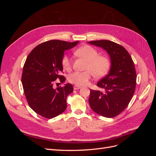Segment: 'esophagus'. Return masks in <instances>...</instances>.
<instances>
[{
  "instance_id": "1",
  "label": "esophagus",
  "mask_w": 156,
  "mask_h": 156,
  "mask_svg": "<svg viewBox=\"0 0 156 156\" xmlns=\"http://www.w3.org/2000/svg\"><path fill=\"white\" fill-rule=\"evenodd\" d=\"M81 88V87L77 86V85H75V86L73 87V89H74V90H78V89H80Z\"/></svg>"
}]
</instances>
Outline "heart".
Instances as JSON below:
<instances>
[{
  "label": "heart",
  "mask_w": 156,
  "mask_h": 156,
  "mask_svg": "<svg viewBox=\"0 0 156 156\" xmlns=\"http://www.w3.org/2000/svg\"><path fill=\"white\" fill-rule=\"evenodd\" d=\"M75 54L87 61L86 69L83 72H75L69 75V83L77 86L86 85L92 76V73L97 77H101L108 72L111 62L107 56L99 55L98 51L90 45H83L75 50ZM62 66L64 69L71 68V60L67 55H64L62 58Z\"/></svg>",
  "instance_id": "b5f03b06"
}]
</instances>
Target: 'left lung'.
Returning <instances> with one entry per match:
<instances>
[{"mask_svg": "<svg viewBox=\"0 0 156 156\" xmlns=\"http://www.w3.org/2000/svg\"><path fill=\"white\" fill-rule=\"evenodd\" d=\"M88 43L105 49L111 62L109 72L97 83L105 91L91 89L90 106L102 116L115 117L128 105L134 94L136 79L134 62L124 47L115 42L102 40Z\"/></svg>", "mask_w": 156, "mask_h": 156, "instance_id": "left-lung-1", "label": "left lung"}]
</instances>
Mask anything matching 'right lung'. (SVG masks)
Here are the masks:
<instances>
[{"label": "right lung", "mask_w": 156, "mask_h": 156, "mask_svg": "<svg viewBox=\"0 0 156 156\" xmlns=\"http://www.w3.org/2000/svg\"><path fill=\"white\" fill-rule=\"evenodd\" d=\"M79 41L67 42L53 40L37 45L28 55L23 66L21 82L27 101L37 115L51 119L67 107L66 98L73 91L69 83L53 88L55 80L64 83L61 75L64 51L73 48Z\"/></svg>", "instance_id": "obj_1"}]
</instances>
